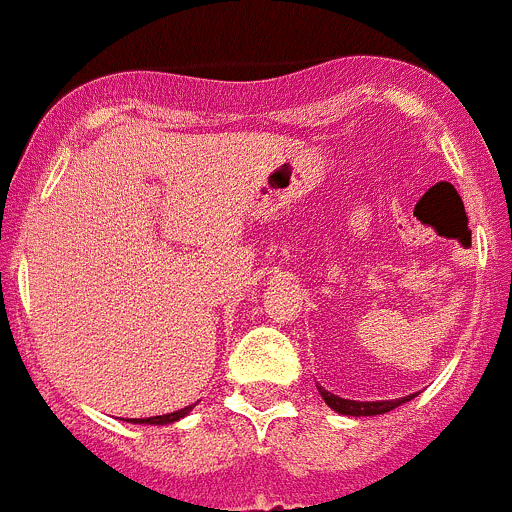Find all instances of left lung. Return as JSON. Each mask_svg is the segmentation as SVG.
Returning <instances> with one entry per match:
<instances>
[{
  "label": "left lung",
  "instance_id": "8db88e82",
  "mask_svg": "<svg viewBox=\"0 0 512 512\" xmlns=\"http://www.w3.org/2000/svg\"><path fill=\"white\" fill-rule=\"evenodd\" d=\"M318 393L323 396V401H326V406H331L336 413H343V416H381V413H388L393 411V408H398L401 403L411 401L413 396H406V398H396V401H373V403H361V401H346V398H338L333 396V393L323 391L321 386H318Z\"/></svg>",
  "mask_w": 512,
  "mask_h": 512
}]
</instances>
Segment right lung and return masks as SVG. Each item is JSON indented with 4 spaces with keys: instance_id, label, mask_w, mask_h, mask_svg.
Segmentation results:
<instances>
[{
    "instance_id": "1",
    "label": "right lung",
    "mask_w": 512,
    "mask_h": 512,
    "mask_svg": "<svg viewBox=\"0 0 512 512\" xmlns=\"http://www.w3.org/2000/svg\"><path fill=\"white\" fill-rule=\"evenodd\" d=\"M194 406H186L176 413H166V416H154V418H131V423H146V426H166V423H174L179 418H184L186 413L191 411Z\"/></svg>"
}]
</instances>
